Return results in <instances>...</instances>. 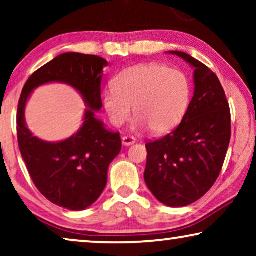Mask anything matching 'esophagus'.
Listing matches in <instances>:
<instances>
[{"label":"esophagus","instance_id":"obj_1","mask_svg":"<svg viewBox=\"0 0 256 256\" xmlns=\"http://www.w3.org/2000/svg\"><path fill=\"white\" fill-rule=\"evenodd\" d=\"M122 142H123L124 146H132L133 144H136V139L133 136H123Z\"/></svg>","mask_w":256,"mask_h":256}]
</instances>
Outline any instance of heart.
I'll list each match as a JSON object with an SVG mask.
<instances>
[{"label":"heart","mask_w":256,"mask_h":256,"mask_svg":"<svg viewBox=\"0 0 256 256\" xmlns=\"http://www.w3.org/2000/svg\"><path fill=\"white\" fill-rule=\"evenodd\" d=\"M190 98V80L184 72L158 63L138 64L116 76L114 87L104 95V106L114 126L126 123L133 106V128H148L162 134L180 123Z\"/></svg>","instance_id":"heart-1"}]
</instances>
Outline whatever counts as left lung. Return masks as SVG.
I'll return each mask as SVG.
<instances>
[{
    "label": "left lung",
    "instance_id": "8db88e82",
    "mask_svg": "<svg viewBox=\"0 0 256 256\" xmlns=\"http://www.w3.org/2000/svg\"><path fill=\"white\" fill-rule=\"evenodd\" d=\"M194 68V94L182 123L148 141L144 182L168 207H185L212 188L222 170L231 138L230 106L218 78L182 52H168Z\"/></svg>",
    "mask_w": 256,
    "mask_h": 256
}]
</instances>
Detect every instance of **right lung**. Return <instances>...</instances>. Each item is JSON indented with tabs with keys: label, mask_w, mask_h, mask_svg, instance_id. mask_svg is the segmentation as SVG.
<instances>
[{
	"label": "right lung",
	"mask_w": 256,
	"mask_h": 256,
	"mask_svg": "<svg viewBox=\"0 0 256 256\" xmlns=\"http://www.w3.org/2000/svg\"><path fill=\"white\" fill-rule=\"evenodd\" d=\"M108 62L102 57L64 52L26 82L17 110L19 150L41 194L68 210H85L98 201L108 180V168L122 150L120 132L108 130L95 112L102 108L101 82ZM58 82L71 86L88 106L78 131L60 142H46L29 131L24 109L38 86Z\"/></svg>",
	"instance_id": "right-lung-1"
}]
</instances>
